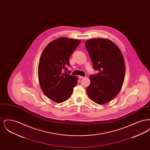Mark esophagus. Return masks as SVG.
<instances>
[{"label": "esophagus", "instance_id": "obj_1", "mask_svg": "<svg viewBox=\"0 0 150 150\" xmlns=\"http://www.w3.org/2000/svg\"><path fill=\"white\" fill-rule=\"evenodd\" d=\"M79 78L80 79H81L84 78V77L81 76H79Z\"/></svg>", "mask_w": 150, "mask_h": 150}]
</instances>
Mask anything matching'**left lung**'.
Returning a JSON list of instances; mask_svg holds the SVG:
<instances>
[{
  "instance_id": "obj_1",
  "label": "left lung",
  "mask_w": 150,
  "mask_h": 150,
  "mask_svg": "<svg viewBox=\"0 0 150 150\" xmlns=\"http://www.w3.org/2000/svg\"><path fill=\"white\" fill-rule=\"evenodd\" d=\"M97 74L91 75V84L86 88L88 97L103 105L113 100L123 84L125 65L119 48L106 39H92L85 43Z\"/></svg>"
}]
</instances>
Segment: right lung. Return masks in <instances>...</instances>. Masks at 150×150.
<instances>
[{"label":"right lung","mask_w":150,"mask_h":150,"mask_svg":"<svg viewBox=\"0 0 150 150\" xmlns=\"http://www.w3.org/2000/svg\"><path fill=\"white\" fill-rule=\"evenodd\" d=\"M81 42L80 40L60 38L51 42L44 50L38 65L41 89L50 100L61 103L71 96L78 78L67 72L69 58Z\"/></svg>","instance_id":"right-lung-1"}]
</instances>
